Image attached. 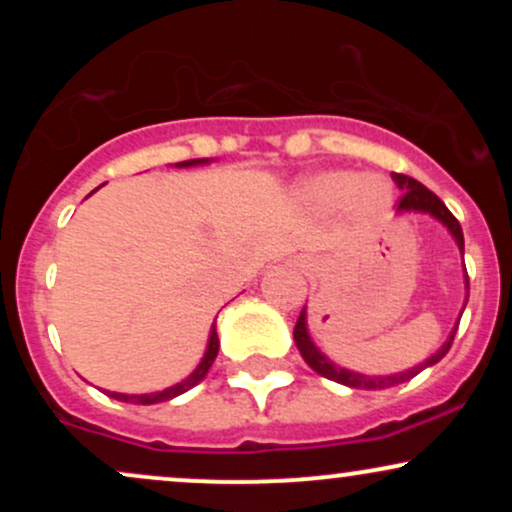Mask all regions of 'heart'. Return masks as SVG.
Segmentation results:
<instances>
[{
	"label": "heart",
	"instance_id": "obj_1",
	"mask_svg": "<svg viewBox=\"0 0 512 512\" xmlns=\"http://www.w3.org/2000/svg\"><path fill=\"white\" fill-rule=\"evenodd\" d=\"M303 197L317 209H339L354 202L363 219H378L392 202L390 187L380 178H363L356 170H327L303 185Z\"/></svg>",
	"mask_w": 512,
	"mask_h": 512
}]
</instances>
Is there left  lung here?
Segmentation results:
<instances>
[{
	"label": "left lung",
	"mask_w": 512,
	"mask_h": 512,
	"mask_svg": "<svg viewBox=\"0 0 512 512\" xmlns=\"http://www.w3.org/2000/svg\"><path fill=\"white\" fill-rule=\"evenodd\" d=\"M392 180H395L399 190L404 192L402 199H399L397 214H428V216H433V219H436L438 223H443V226L448 228L452 240H455L457 248H460V252L464 255L462 226H460V221H457L455 216L450 214V209L445 207V204L440 202V199L433 195L428 187L421 185L419 180L409 178V175H402V173H392ZM464 291H467V296H464V305H467V298H469L467 269H464ZM464 305H462V310H464ZM460 317H462V313H460ZM457 325H460V322H455V327H452V332L448 334V339H445L443 346H440L436 354L428 356L424 363H419V366H411L407 370H399V373H390V375L358 373V370L339 366V363H334L330 356L322 354V351L317 349V344L313 342V337H310L308 308L301 310V317H298V322H296V330H293V339H296V346H298V351H301V356L305 358V363H308V366L313 368L315 373H320L322 378L334 380V383H342L346 387H354V390H385V387H395L399 383H407V380L414 378V375H419L421 370L436 366L440 358L448 354L452 339H455Z\"/></svg>",
	"instance_id": "1"
}]
</instances>
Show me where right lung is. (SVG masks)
Segmentation results:
<instances>
[{
    "label": "right lung",
    "mask_w": 512,
    "mask_h": 512,
    "mask_svg": "<svg viewBox=\"0 0 512 512\" xmlns=\"http://www.w3.org/2000/svg\"><path fill=\"white\" fill-rule=\"evenodd\" d=\"M204 163H209V158H192V161H180L175 163V168H190V166H204ZM96 192V190H93ZM216 354H219V334H216V322L211 325L209 330V339H207V349H204V356L202 361L197 363V368L192 370L190 375H187L185 380H180V383L166 387V390H158V392H144V395H125V392H110L105 390V395L117 399V402H129V404H158V402H170V399H175L182 392L192 390V387L202 383L204 378H207L211 363H214Z\"/></svg>",
    "instance_id": "obj_1"
}]
</instances>
